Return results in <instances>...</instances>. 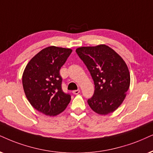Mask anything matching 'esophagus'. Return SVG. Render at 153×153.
<instances>
[{
  "label": "esophagus",
  "instance_id": "obj_1",
  "mask_svg": "<svg viewBox=\"0 0 153 153\" xmlns=\"http://www.w3.org/2000/svg\"><path fill=\"white\" fill-rule=\"evenodd\" d=\"M80 92V90H73V93L74 94H78Z\"/></svg>",
  "mask_w": 153,
  "mask_h": 153
}]
</instances>
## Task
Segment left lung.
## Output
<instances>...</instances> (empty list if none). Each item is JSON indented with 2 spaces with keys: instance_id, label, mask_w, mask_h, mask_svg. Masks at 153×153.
I'll list each match as a JSON object with an SVG mask.
<instances>
[{
  "instance_id": "1",
  "label": "left lung",
  "mask_w": 153,
  "mask_h": 153,
  "mask_svg": "<svg viewBox=\"0 0 153 153\" xmlns=\"http://www.w3.org/2000/svg\"><path fill=\"white\" fill-rule=\"evenodd\" d=\"M75 51L94 81L95 90L88 100L89 106L100 115L114 112L122 104L130 87V73L126 63L105 44L82 46Z\"/></svg>"
}]
</instances>
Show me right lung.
I'll return each instance as SVG.
<instances>
[{
	"label": "right lung",
	"mask_w": 153,
	"mask_h": 153,
	"mask_svg": "<svg viewBox=\"0 0 153 153\" xmlns=\"http://www.w3.org/2000/svg\"><path fill=\"white\" fill-rule=\"evenodd\" d=\"M72 51L55 46L46 47L29 61L23 72L26 97L34 109L46 116L61 114L71 100L61 88L59 71Z\"/></svg>",
	"instance_id": "1"
}]
</instances>
